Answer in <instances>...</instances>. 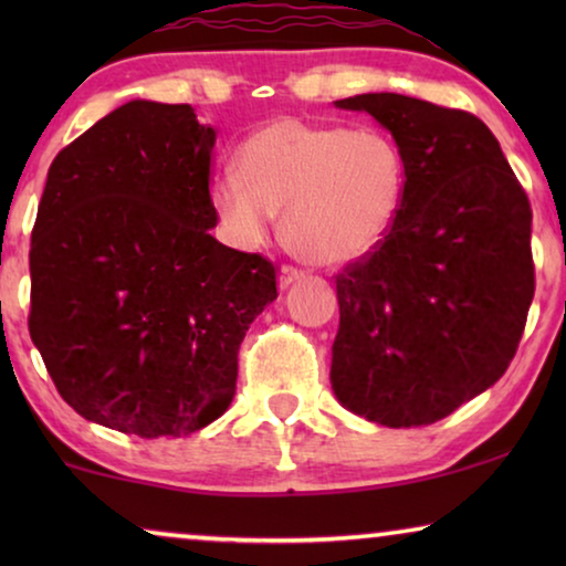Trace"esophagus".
Segmentation results:
<instances>
[{
	"mask_svg": "<svg viewBox=\"0 0 566 566\" xmlns=\"http://www.w3.org/2000/svg\"><path fill=\"white\" fill-rule=\"evenodd\" d=\"M304 275H306L304 270H298V268H293V265H283L281 268V275H277V285H281V289L285 291V289H289V285L298 283Z\"/></svg>",
	"mask_w": 566,
	"mask_h": 566,
	"instance_id": "1",
	"label": "esophagus"
}]
</instances>
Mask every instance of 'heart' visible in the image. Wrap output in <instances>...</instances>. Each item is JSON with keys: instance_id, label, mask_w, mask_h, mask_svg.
I'll return each mask as SVG.
<instances>
[{"instance_id": "b5f03b06", "label": "heart", "mask_w": 566, "mask_h": 566, "mask_svg": "<svg viewBox=\"0 0 566 566\" xmlns=\"http://www.w3.org/2000/svg\"><path fill=\"white\" fill-rule=\"evenodd\" d=\"M234 165L211 200L237 242L260 244L283 211L285 244L314 265L376 250L405 203V154L374 128L277 118L244 138Z\"/></svg>"}]
</instances>
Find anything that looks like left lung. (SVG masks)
<instances>
[{
    "mask_svg": "<svg viewBox=\"0 0 566 566\" xmlns=\"http://www.w3.org/2000/svg\"><path fill=\"white\" fill-rule=\"evenodd\" d=\"M381 123L407 161L399 219L337 275L329 381L386 428L443 420L505 374L536 291L531 203L476 115L370 92L337 99Z\"/></svg>",
    "mask_w": 566,
    "mask_h": 566,
    "instance_id": "left-lung-1",
    "label": "left lung"
}]
</instances>
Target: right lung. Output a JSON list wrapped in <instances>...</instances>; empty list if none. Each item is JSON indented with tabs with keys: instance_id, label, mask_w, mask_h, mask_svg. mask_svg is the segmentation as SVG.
Segmentation results:
<instances>
[{
	"instance_id": "obj_1",
	"label": "right lung",
	"mask_w": 566,
	"mask_h": 566,
	"mask_svg": "<svg viewBox=\"0 0 566 566\" xmlns=\"http://www.w3.org/2000/svg\"><path fill=\"white\" fill-rule=\"evenodd\" d=\"M216 130L130 99L56 154L30 239V337L84 420L180 438L227 412L275 265L211 237Z\"/></svg>"
}]
</instances>
